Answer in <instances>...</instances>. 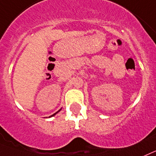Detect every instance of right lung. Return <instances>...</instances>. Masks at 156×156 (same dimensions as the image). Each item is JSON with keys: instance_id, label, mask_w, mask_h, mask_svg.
I'll return each instance as SVG.
<instances>
[{"instance_id": "add662e5", "label": "right lung", "mask_w": 156, "mask_h": 156, "mask_svg": "<svg viewBox=\"0 0 156 156\" xmlns=\"http://www.w3.org/2000/svg\"><path fill=\"white\" fill-rule=\"evenodd\" d=\"M60 110H61V109H59V111H58V112H55V114H53V115H52L50 116V117H52V116H54V115H56V114H57V113H58V112H59V111H60Z\"/></svg>"}]
</instances>
